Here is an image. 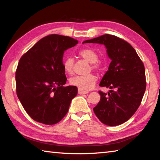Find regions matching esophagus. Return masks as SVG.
Instances as JSON below:
<instances>
[{
  "label": "esophagus",
  "mask_w": 160,
  "mask_h": 160,
  "mask_svg": "<svg viewBox=\"0 0 160 160\" xmlns=\"http://www.w3.org/2000/svg\"><path fill=\"white\" fill-rule=\"evenodd\" d=\"M78 94H80V95H84V94H87L88 93V91H83V90H81L80 89H78Z\"/></svg>",
  "instance_id": "34e87169"
}]
</instances>
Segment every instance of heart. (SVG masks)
<instances>
[{
    "label": "heart",
    "instance_id": "obj_1",
    "mask_svg": "<svg viewBox=\"0 0 160 160\" xmlns=\"http://www.w3.org/2000/svg\"><path fill=\"white\" fill-rule=\"evenodd\" d=\"M79 55L88 62L91 63V69L94 71H100L102 69V63L98 60V56L94 50L85 48L79 52ZM74 59L71 57H68L64 60L63 68L65 72L68 74L73 73V67ZM96 77L93 74L87 76H78L71 78L69 82L71 85L78 87L83 91H89L93 89L96 84Z\"/></svg>",
    "mask_w": 160,
    "mask_h": 160
}]
</instances>
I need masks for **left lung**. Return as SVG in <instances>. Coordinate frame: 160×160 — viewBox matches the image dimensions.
<instances>
[{"instance_id":"obj_1","label":"left lung","mask_w":160,"mask_h":160,"mask_svg":"<svg viewBox=\"0 0 160 160\" xmlns=\"http://www.w3.org/2000/svg\"><path fill=\"white\" fill-rule=\"evenodd\" d=\"M82 43L103 45L111 62L100 81L108 87L107 93L99 91L100 100L93 111L103 124L118 126L127 122L140 107L146 90L145 69L136 51L118 37L105 34Z\"/></svg>"}]
</instances>
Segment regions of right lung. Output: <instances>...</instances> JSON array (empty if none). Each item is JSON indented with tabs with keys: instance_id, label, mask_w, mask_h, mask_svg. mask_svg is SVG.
Returning <instances> with one entry per match:
<instances>
[{
	"instance_id": "1",
	"label": "right lung",
	"mask_w": 160,
	"mask_h": 160,
	"mask_svg": "<svg viewBox=\"0 0 160 160\" xmlns=\"http://www.w3.org/2000/svg\"><path fill=\"white\" fill-rule=\"evenodd\" d=\"M69 36L49 35L20 58L16 72V93L33 120L52 125L65 116L78 93L75 86L63 87L65 51L78 44Z\"/></svg>"
}]
</instances>
